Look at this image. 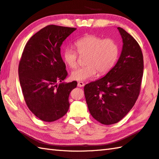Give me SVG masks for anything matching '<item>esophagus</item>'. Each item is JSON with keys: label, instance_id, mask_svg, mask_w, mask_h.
<instances>
[{"label": "esophagus", "instance_id": "obj_1", "mask_svg": "<svg viewBox=\"0 0 159 159\" xmlns=\"http://www.w3.org/2000/svg\"><path fill=\"white\" fill-rule=\"evenodd\" d=\"M84 85H85V83L83 82H82V81L78 82V86H79V87H83Z\"/></svg>", "mask_w": 159, "mask_h": 159}]
</instances>
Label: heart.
Wrapping results in <instances>:
<instances>
[{
    "label": "heart",
    "instance_id": "heart-1",
    "mask_svg": "<svg viewBox=\"0 0 159 159\" xmlns=\"http://www.w3.org/2000/svg\"><path fill=\"white\" fill-rule=\"evenodd\" d=\"M78 53L88 56L85 67H79L71 72V79L85 80L94 77L97 74H104L113 67L119 54V47L113 39H103L94 34H88L75 42ZM63 60L71 69L78 66L79 55L72 48L67 47L63 51Z\"/></svg>",
    "mask_w": 159,
    "mask_h": 159
}]
</instances>
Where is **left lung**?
I'll return each instance as SVG.
<instances>
[{"mask_svg": "<svg viewBox=\"0 0 159 159\" xmlns=\"http://www.w3.org/2000/svg\"><path fill=\"white\" fill-rule=\"evenodd\" d=\"M122 51L115 67L102 79L86 84L84 93L89 112L103 125L115 124L134 106L143 76V55L131 34L118 27Z\"/></svg>", "mask_w": 159, "mask_h": 159, "instance_id": "obj_1", "label": "left lung"}]
</instances>
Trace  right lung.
Returning a JSON list of instances; mask_svg holds the SVG:
<instances>
[{
  "instance_id": "1",
  "label": "right lung",
  "mask_w": 159,
  "mask_h": 159,
  "mask_svg": "<svg viewBox=\"0 0 159 159\" xmlns=\"http://www.w3.org/2000/svg\"><path fill=\"white\" fill-rule=\"evenodd\" d=\"M76 28L48 25L30 37L19 64L23 95L30 111L42 121L54 122L67 113L69 96L77 82H62L67 76L60 54L64 40Z\"/></svg>"
}]
</instances>
